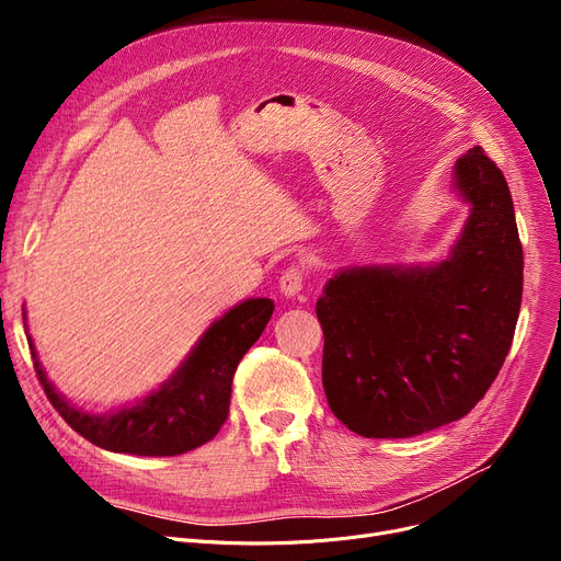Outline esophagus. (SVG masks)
<instances>
[{"instance_id":"1","label":"esophagus","mask_w":561,"mask_h":561,"mask_svg":"<svg viewBox=\"0 0 561 561\" xmlns=\"http://www.w3.org/2000/svg\"><path fill=\"white\" fill-rule=\"evenodd\" d=\"M302 282H305V268L302 265H290V268L284 271V275L279 277V290L284 298H293L298 296L302 290Z\"/></svg>"}]
</instances>
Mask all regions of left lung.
Instances as JSON below:
<instances>
[{"label": "left lung", "mask_w": 561, "mask_h": 561, "mask_svg": "<svg viewBox=\"0 0 561 561\" xmlns=\"http://www.w3.org/2000/svg\"><path fill=\"white\" fill-rule=\"evenodd\" d=\"M450 186L468 218L446 259L350 265L316 302L330 409L366 438L463 419L510 352L523 296L510 186L482 147L457 159Z\"/></svg>", "instance_id": "left-lung-1"}]
</instances>
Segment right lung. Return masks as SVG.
<instances>
[{
    "label": "right lung",
    "instance_id": "add662e5",
    "mask_svg": "<svg viewBox=\"0 0 561 561\" xmlns=\"http://www.w3.org/2000/svg\"><path fill=\"white\" fill-rule=\"evenodd\" d=\"M275 302L248 298L216 318L186 359L157 389L106 414L75 407L47 379L28 339L41 385L61 419L98 448L138 457L184 455L211 440L229 414L231 379L245 352L268 325ZM26 318V311L22 309Z\"/></svg>",
    "mask_w": 561,
    "mask_h": 561
}]
</instances>
